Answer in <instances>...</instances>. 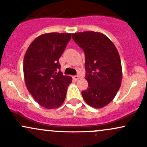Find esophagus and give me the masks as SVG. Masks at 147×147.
I'll use <instances>...</instances> for the list:
<instances>
[{
  "mask_svg": "<svg viewBox=\"0 0 147 147\" xmlns=\"http://www.w3.org/2000/svg\"><path fill=\"white\" fill-rule=\"evenodd\" d=\"M73 78H74V80H75V81H77V80H78V79H79V76H73Z\"/></svg>",
  "mask_w": 147,
  "mask_h": 147,
  "instance_id": "1",
  "label": "esophagus"
}]
</instances>
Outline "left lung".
<instances>
[{"label": "left lung", "instance_id": "8db88e82", "mask_svg": "<svg viewBox=\"0 0 147 147\" xmlns=\"http://www.w3.org/2000/svg\"><path fill=\"white\" fill-rule=\"evenodd\" d=\"M72 38L86 56L88 88L82 91V96L90 107L102 108L113 100L121 85L122 67L117 49L107 36L99 32L75 33Z\"/></svg>", "mask_w": 147, "mask_h": 147}]
</instances>
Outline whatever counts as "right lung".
<instances>
[{
	"label": "right lung",
	"instance_id": "right-lung-1",
	"mask_svg": "<svg viewBox=\"0 0 147 147\" xmlns=\"http://www.w3.org/2000/svg\"><path fill=\"white\" fill-rule=\"evenodd\" d=\"M71 34L49 33L37 37L24 58V76L28 90L46 109L60 107L64 102L72 78L60 71L59 59Z\"/></svg>",
	"mask_w": 147,
	"mask_h": 147
}]
</instances>
